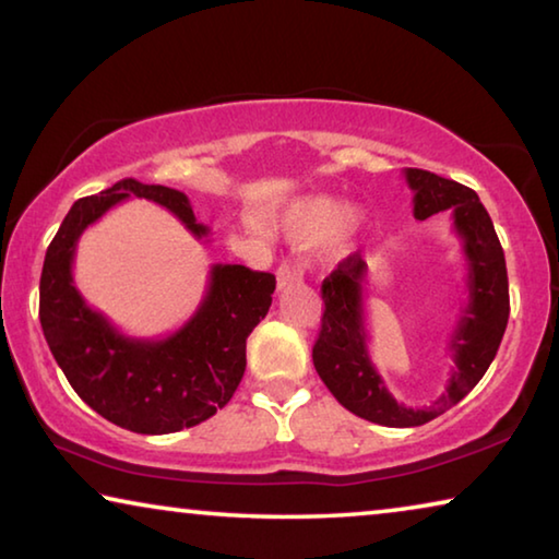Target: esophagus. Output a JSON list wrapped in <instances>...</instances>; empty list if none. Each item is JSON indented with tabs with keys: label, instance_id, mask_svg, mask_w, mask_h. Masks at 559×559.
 I'll return each instance as SVG.
<instances>
[{
	"label": "esophagus",
	"instance_id": "obj_1",
	"mask_svg": "<svg viewBox=\"0 0 559 559\" xmlns=\"http://www.w3.org/2000/svg\"><path fill=\"white\" fill-rule=\"evenodd\" d=\"M302 276H306V271H302V266L298 261H286L281 263L278 266V288H290V286H298V283H302Z\"/></svg>",
	"mask_w": 559,
	"mask_h": 559
}]
</instances>
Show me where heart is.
<instances>
[{
  "mask_svg": "<svg viewBox=\"0 0 559 559\" xmlns=\"http://www.w3.org/2000/svg\"><path fill=\"white\" fill-rule=\"evenodd\" d=\"M283 229L298 241H325L330 253H345L367 226L362 210L333 194H310L293 202L283 214Z\"/></svg>",
  "mask_w": 559,
  "mask_h": 559,
  "instance_id": "1",
  "label": "heart"
}]
</instances>
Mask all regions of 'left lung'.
Segmentation results:
<instances>
[{"mask_svg":"<svg viewBox=\"0 0 559 559\" xmlns=\"http://www.w3.org/2000/svg\"><path fill=\"white\" fill-rule=\"evenodd\" d=\"M404 179L414 192V219L424 222L449 210L466 259L468 300L449 340L453 367L447 392L431 406L412 409L386 390L367 349V263L359 253L337 263L323 281V325L313 347L316 370L335 400L362 419L394 429L421 427L459 404L493 362L510 316L503 246L478 194L427 169L406 167Z\"/></svg>","mask_w":559,"mask_h":559,"instance_id":"1","label":"left lung"}]
</instances>
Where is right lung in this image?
Wrapping results in <instances>:
<instances>
[{
	"mask_svg": "<svg viewBox=\"0 0 559 559\" xmlns=\"http://www.w3.org/2000/svg\"><path fill=\"white\" fill-rule=\"evenodd\" d=\"M128 197L165 206L197 239L210 234L179 189L120 179L83 197L46 249L39 320L66 380L93 412L135 433H173L206 421L234 396L246 370V337L266 318L276 276L214 263L200 308L182 328L153 340L120 333L75 288L73 257L81 234Z\"/></svg>",
	"mask_w": 559,
	"mask_h": 559,
	"instance_id": "1",
	"label": "right lung"
}]
</instances>
